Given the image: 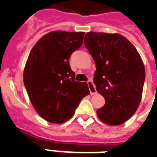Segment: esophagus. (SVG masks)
<instances>
[{
	"instance_id": "obj_1",
	"label": "esophagus",
	"mask_w": 157,
	"mask_h": 157,
	"mask_svg": "<svg viewBox=\"0 0 157 157\" xmlns=\"http://www.w3.org/2000/svg\"><path fill=\"white\" fill-rule=\"evenodd\" d=\"M88 86H89V89H90V94L91 95H95L97 94V90H96V87H95V85L91 81H88Z\"/></svg>"
}]
</instances>
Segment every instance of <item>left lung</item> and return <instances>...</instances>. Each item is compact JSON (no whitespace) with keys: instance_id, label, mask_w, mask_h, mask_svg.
<instances>
[{"instance_id":"8db88e82","label":"left lung","mask_w":157,"mask_h":157,"mask_svg":"<svg viewBox=\"0 0 157 157\" xmlns=\"http://www.w3.org/2000/svg\"><path fill=\"white\" fill-rule=\"evenodd\" d=\"M85 45L97 69L94 84L105 104L97 110L105 124L124 123L138 109L145 79L142 59L131 42L119 34L88 32Z\"/></svg>"}]
</instances>
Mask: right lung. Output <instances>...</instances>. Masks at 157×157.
<instances>
[{
  "instance_id": "1",
  "label": "right lung",
  "mask_w": 157,
  "mask_h": 157,
  "mask_svg": "<svg viewBox=\"0 0 157 157\" xmlns=\"http://www.w3.org/2000/svg\"><path fill=\"white\" fill-rule=\"evenodd\" d=\"M85 32L52 31L33 47L23 72L31 104L45 120L63 123L72 118L81 99L90 94L88 84L74 81L70 56L81 48Z\"/></svg>"
}]
</instances>
